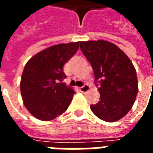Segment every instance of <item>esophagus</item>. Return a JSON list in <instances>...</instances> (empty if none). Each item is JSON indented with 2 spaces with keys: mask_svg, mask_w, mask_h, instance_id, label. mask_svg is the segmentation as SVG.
<instances>
[{
  "mask_svg": "<svg viewBox=\"0 0 153 153\" xmlns=\"http://www.w3.org/2000/svg\"><path fill=\"white\" fill-rule=\"evenodd\" d=\"M89 90H90V86L88 85V84H84L83 87L79 88V91L81 92V93H88Z\"/></svg>",
  "mask_w": 153,
  "mask_h": 153,
  "instance_id": "esophagus-1",
  "label": "esophagus"
}]
</instances>
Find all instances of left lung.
Segmentation results:
<instances>
[{
  "label": "left lung",
  "mask_w": 153,
  "mask_h": 153,
  "mask_svg": "<svg viewBox=\"0 0 153 153\" xmlns=\"http://www.w3.org/2000/svg\"><path fill=\"white\" fill-rule=\"evenodd\" d=\"M80 49L93 69L100 101L90 108L106 122H115L130 111L138 91L134 65L116 45L104 40L80 42Z\"/></svg>",
  "instance_id": "obj_1"
}]
</instances>
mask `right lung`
<instances>
[{"label":"right lung","mask_w":153,"mask_h":153,"mask_svg":"<svg viewBox=\"0 0 153 153\" xmlns=\"http://www.w3.org/2000/svg\"><path fill=\"white\" fill-rule=\"evenodd\" d=\"M79 47V42L57 44L32 57L25 65L20 80L22 98L29 112L43 121L63 114L70 106L74 90L62 80L63 66Z\"/></svg>","instance_id":"1"}]
</instances>
